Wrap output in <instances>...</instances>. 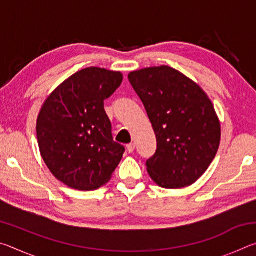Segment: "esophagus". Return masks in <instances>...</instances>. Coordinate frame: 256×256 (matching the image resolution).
Wrapping results in <instances>:
<instances>
[{
    "instance_id": "1",
    "label": "esophagus",
    "mask_w": 256,
    "mask_h": 256,
    "mask_svg": "<svg viewBox=\"0 0 256 256\" xmlns=\"http://www.w3.org/2000/svg\"><path fill=\"white\" fill-rule=\"evenodd\" d=\"M126 149H128V152L131 154V152H133L134 149H136V144H130L126 146Z\"/></svg>"
}]
</instances>
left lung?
<instances>
[{"instance_id": "8db88e82", "label": "left lung", "mask_w": 256, "mask_h": 256, "mask_svg": "<svg viewBox=\"0 0 256 256\" xmlns=\"http://www.w3.org/2000/svg\"><path fill=\"white\" fill-rule=\"evenodd\" d=\"M133 86L157 138V150L146 162L154 183L182 188L196 182L214 159L220 123L206 92L170 66L131 72Z\"/></svg>"}]
</instances>
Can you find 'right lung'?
<instances>
[{
	"instance_id": "1",
	"label": "right lung",
	"mask_w": 256,
	"mask_h": 256,
	"mask_svg": "<svg viewBox=\"0 0 256 256\" xmlns=\"http://www.w3.org/2000/svg\"><path fill=\"white\" fill-rule=\"evenodd\" d=\"M122 81L120 72L86 68L46 99L37 120L38 146L52 174L68 188H99L122 159L125 148L112 138L104 108Z\"/></svg>"
}]
</instances>
